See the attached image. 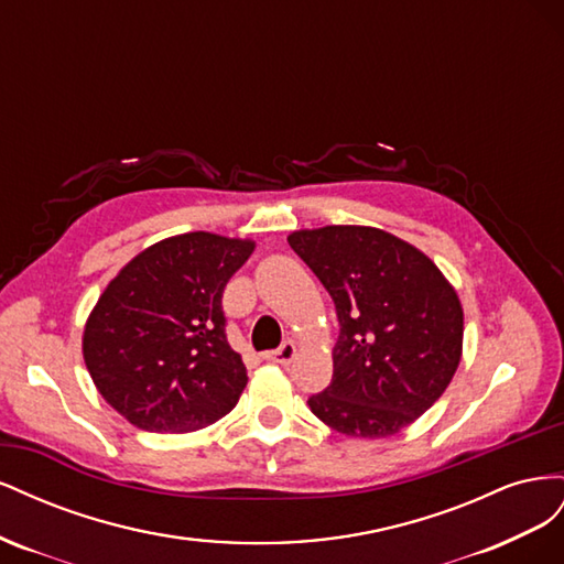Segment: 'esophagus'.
<instances>
[{"mask_svg":"<svg viewBox=\"0 0 564 564\" xmlns=\"http://www.w3.org/2000/svg\"><path fill=\"white\" fill-rule=\"evenodd\" d=\"M296 357V346L294 340H284V344L278 350H270L265 352V360L268 362H275V365H289Z\"/></svg>","mask_w":564,"mask_h":564,"instance_id":"1","label":"esophagus"}]
</instances>
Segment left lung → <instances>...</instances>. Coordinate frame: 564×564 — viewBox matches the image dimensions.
<instances>
[{
  "label": "left lung",
  "mask_w": 564,
  "mask_h": 564,
  "mask_svg": "<svg viewBox=\"0 0 564 564\" xmlns=\"http://www.w3.org/2000/svg\"><path fill=\"white\" fill-rule=\"evenodd\" d=\"M336 305L332 383L311 412L350 437H388L431 409L460 362L464 308L440 268L379 228L286 237Z\"/></svg>",
  "instance_id": "8db88e82"
}]
</instances>
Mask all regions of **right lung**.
Here are the masks:
<instances>
[{
    "instance_id": "add662e5",
    "label": "right lung",
    "mask_w": 564,
    "mask_h": 564,
    "mask_svg": "<svg viewBox=\"0 0 564 564\" xmlns=\"http://www.w3.org/2000/svg\"><path fill=\"white\" fill-rule=\"evenodd\" d=\"M251 240L185 232L148 247L100 294L82 350L106 402L148 433H191L226 416L247 367L220 299Z\"/></svg>"
}]
</instances>
